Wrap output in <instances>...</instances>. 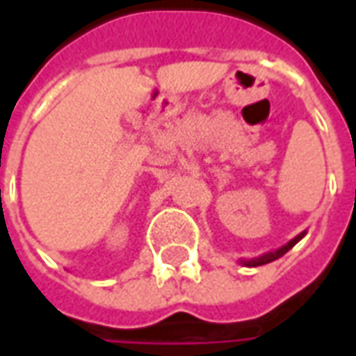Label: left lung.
Here are the masks:
<instances>
[{
    "label": "left lung",
    "instance_id": "1",
    "mask_svg": "<svg viewBox=\"0 0 356 356\" xmlns=\"http://www.w3.org/2000/svg\"><path fill=\"white\" fill-rule=\"evenodd\" d=\"M305 234V232H303ZM303 234H299V236H296L293 240H290L286 246H282L280 250H276L275 254H265L263 257H255V259H250V261H244V265H248V267H259V265H265V263H270V261H275V259H278V257H282L288 250H291V248L296 246L298 244L299 240L303 238Z\"/></svg>",
    "mask_w": 356,
    "mask_h": 356
}]
</instances>
